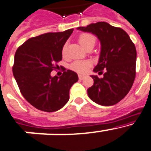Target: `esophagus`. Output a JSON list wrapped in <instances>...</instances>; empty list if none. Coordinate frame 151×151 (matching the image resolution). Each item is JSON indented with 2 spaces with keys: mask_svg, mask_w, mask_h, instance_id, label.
<instances>
[{
  "mask_svg": "<svg viewBox=\"0 0 151 151\" xmlns=\"http://www.w3.org/2000/svg\"><path fill=\"white\" fill-rule=\"evenodd\" d=\"M78 77H79V79H80V80H83V79L84 78V76L83 75H81V74H79Z\"/></svg>",
  "mask_w": 151,
  "mask_h": 151,
  "instance_id": "esophagus-1",
  "label": "esophagus"
}]
</instances>
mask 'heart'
I'll use <instances>...</instances> for the list:
<instances>
[{
  "label": "heart",
  "instance_id": "1",
  "mask_svg": "<svg viewBox=\"0 0 151 151\" xmlns=\"http://www.w3.org/2000/svg\"><path fill=\"white\" fill-rule=\"evenodd\" d=\"M80 43L85 49H87L89 47H94L96 43V37L92 35L89 33H84L79 37ZM67 51V45L65 44L62 47V55L65 56ZM91 66V62L87 60H76L70 65V68L78 74H84L89 70Z\"/></svg>",
  "mask_w": 151,
  "mask_h": 151
}]
</instances>
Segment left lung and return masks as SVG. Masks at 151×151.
Segmentation results:
<instances>
[{
  "label": "left lung",
  "mask_w": 151,
  "mask_h": 151,
  "mask_svg": "<svg viewBox=\"0 0 151 151\" xmlns=\"http://www.w3.org/2000/svg\"><path fill=\"white\" fill-rule=\"evenodd\" d=\"M78 30L96 35L101 43L99 63L92 75L94 83L87 89L89 99L103 106L116 104L128 94L135 78L136 49L128 34L104 22L92 23Z\"/></svg>",
  "instance_id": "8db88e82"
}]
</instances>
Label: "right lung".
<instances>
[{
	"label": "right lung",
	"mask_w": 151,
	"mask_h": 151,
	"mask_svg": "<svg viewBox=\"0 0 151 151\" xmlns=\"http://www.w3.org/2000/svg\"><path fill=\"white\" fill-rule=\"evenodd\" d=\"M74 29L50 32L27 40L14 56L13 73L23 97L37 109L54 112L69 100V90L78 81L77 73L64 71L51 77L54 63L62 59V47Z\"/></svg>",
	"instance_id": "right-lung-1"
}]
</instances>
